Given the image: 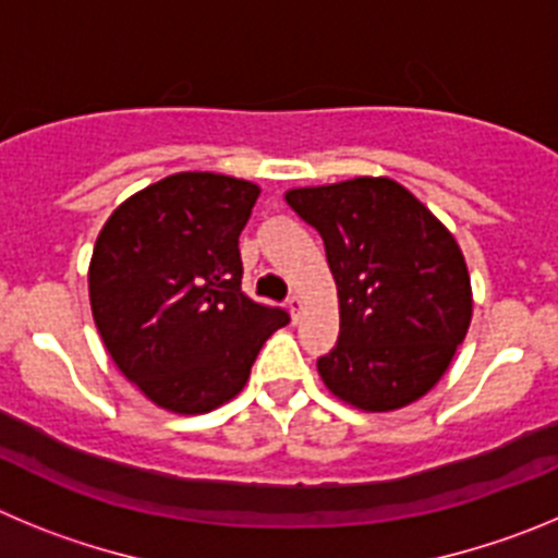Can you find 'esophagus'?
<instances>
[{
	"label": "esophagus",
	"mask_w": 558,
	"mask_h": 558,
	"mask_svg": "<svg viewBox=\"0 0 558 558\" xmlns=\"http://www.w3.org/2000/svg\"><path fill=\"white\" fill-rule=\"evenodd\" d=\"M286 305H289V314H291V319H294V323H298V319H300V314H303V300H300L298 294H291V298H289V303H286Z\"/></svg>",
	"instance_id": "1"
}]
</instances>
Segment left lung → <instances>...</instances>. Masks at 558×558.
I'll return each mask as SVG.
<instances>
[{"label": "left lung", "instance_id": "obj_1", "mask_svg": "<svg viewBox=\"0 0 558 558\" xmlns=\"http://www.w3.org/2000/svg\"><path fill=\"white\" fill-rule=\"evenodd\" d=\"M286 203L323 235L339 294V341L316 361L325 386L361 411L428 395L473 319L453 233L389 178L289 189Z\"/></svg>", "mask_w": 558, "mask_h": 558}]
</instances>
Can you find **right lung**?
I'll list each match as a JSON object with an SVG mask.
<instances>
[{
    "label": "right lung",
    "mask_w": 558,
    "mask_h": 558,
    "mask_svg": "<svg viewBox=\"0 0 558 558\" xmlns=\"http://www.w3.org/2000/svg\"><path fill=\"white\" fill-rule=\"evenodd\" d=\"M260 189L178 172L124 199L94 244L88 298L119 373L160 409L233 400L264 341L289 323L242 291L239 235Z\"/></svg>",
    "instance_id": "add662e5"
}]
</instances>
